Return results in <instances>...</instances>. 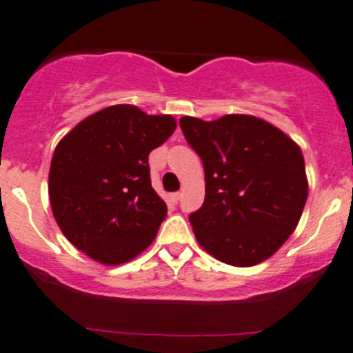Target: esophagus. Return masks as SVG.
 <instances>
[{"label":"esophagus","instance_id":"1","mask_svg":"<svg viewBox=\"0 0 353 353\" xmlns=\"http://www.w3.org/2000/svg\"><path fill=\"white\" fill-rule=\"evenodd\" d=\"M181 196H183L181 192H172V194H170V199H172L174 203H177L181 199Z\"/></svg>","mask_w":353,"mask_h":353}]
</instances>
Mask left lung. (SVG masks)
Wrapping results in <instances>:
<instances>
[{
	"instance_id": "8db88e82",
	"label": "left lung",
	"mask_w": 353,
	"mask_h": 353,
	"mask_svg": "<svg viewBox=\"0 0 353 353\" xmlns=\"http://www.w3.org/2000/svg\"><path fill=\"white\" fill-rule=\"evenodd\" d=\"M179 125L205 167V203L189 214L196 240L230 265L269 259L294 232L307 198L299 147L248 114L183 117Z\"/></svg>"
}]
</instances>
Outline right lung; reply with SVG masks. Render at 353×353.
<instances>
[{
    "instance_id": "add662e5",
    "label": "right lung",
    "mask_w": 353,
    "mask_h": 353,
    "mask_svg": "<svg viewBox=\"0 0 353 353\" xmlns=\"http://www.w3.org/2000/svg\"><path fill=\"white\" fill-rule=\"evenodd\" d=\"M176 130L169 114L114 105L59 142L49 172L50 206L65 239L106 265L154 242L167 206L150 183L148 154Z\"/></svg>"
}]
</instances>
